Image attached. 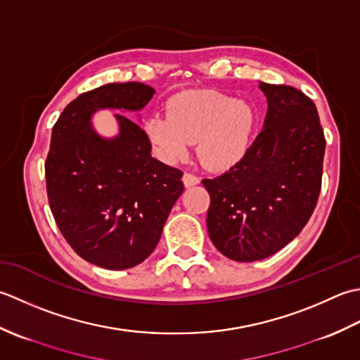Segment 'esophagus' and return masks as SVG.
I'll use <instances>...</instances> for the list:
<instances>
[{
    "mask_svg": "<svg viewBox=\"0 0 360 360\" xmlns=\"http://www.w3.org/2000/svg\"><path fill=\"white\" fill-rule=\"evenodd\" d=\"M199 181H200L199 177H195L194 174H191V172H185V174H183V183H185L186 188L199 185Z\"/></svg>",
    "mask_w": 360,
    "mask_h": 360,
    "instance_id": "esophagus-1",
    "label": "esophagus"
}]
</instances>
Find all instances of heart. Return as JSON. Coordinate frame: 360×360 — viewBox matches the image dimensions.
<instances>
[{"mask_svg":"<svg viewBox=\"0 0 360 360\" xmlns=\"http://www.w3.org/2000/svg\"><path fill=\"white\" fill-rule=\"evenodd\" d=\"M256 113L244 101L212 90L185 91L167 102V116H153L146 134L166 160L197 155L211 171H229L250 149Z\"/></svg>","mask_w":360,"mask_h":360,"instance_id":"1","label":"heart"}]
</instances>
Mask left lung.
I'll list each match as a JSON object with an SVG mask.
<instances>
[{
  "label": "left lung",
  "instance_id": "left-lung-1",
  "mask_svg": "<svg viewBox=\"0 0 360 360\" xmlns=\"http://www.w3.org/2000/svg\"><path fill=\"white\" fill-rule=\"evenodd\" d=\"M267 96L264 129L244 160L216 179L207 226L226 258H269L304 229L317 205L326 139L317 107L290 85L261 82Z\"/></svg>",
  "mask_w": 360,
  "mask_h": 360
}]
</instances>
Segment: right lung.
Wrapping results in <instances>:
<instances>
[{"mask_svg": "<svg viewBox=\"0 0 360 360\" xmlns=\"http://www.w3.org/2000/svg\"><path fill=\"white\" fill-rule=\"evenodd\" d=\"M139 82L107 84L65 107L51 135L46 191L58 230L80 258L108 270L143 262L157 247L167 216L181 195L183 172L150 155L148 134L116 113L120 135L99 136V108L138 112L153 96Z\"/></svg>", "mask_w": 360, "mask_h": 360, "instance_id": "add662e5", "label": "right lung"}]
</instances>
